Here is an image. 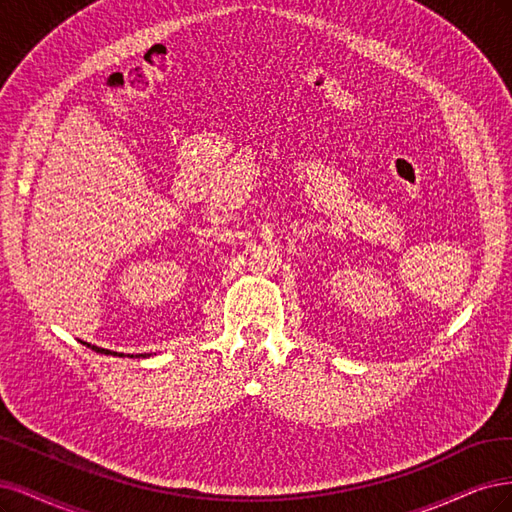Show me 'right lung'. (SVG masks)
I'll list each match as a JSON object with an SVG mask.
<instances>
[{"instance_id":"obj_1","label":"right lung","mask_w":512,"mask_h":512,"mask_svg":"<svg viewBox=\"0 0 512 512\" xmlns=\"http://www.w3.org/2000/svg\"><path fill=\"white\" fill-rule=\"evenodd\" d=\"M82 342V340H80ZM85 346H89V349H93L95 353L100 355H112V357H151V353H138V355H125V353H117V351H108V349H102V346H95V344H89V342H82Z\"/></svg>"}]
</instances>
